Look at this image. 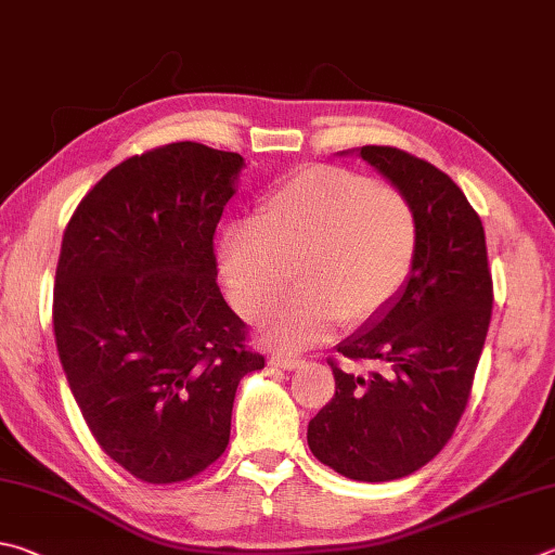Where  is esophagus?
<instances>
[{
    "label": "esophagus",
    "instance_id": "1",
    "mask_svg": "<svg viewBox=\"0 0 555 555\" xmlns=\"http://www.w3.org/2000/svg\"><path fill=\"white\" fill-rule=\"evenodd\" d=\"M270 365H278V367H285V371H295V367L302 365V358L293 356V353H285V351H272L268 358Z\"/></svg>",
    "mask_w": 555,
    "mask_h": 555
}]
</instances>
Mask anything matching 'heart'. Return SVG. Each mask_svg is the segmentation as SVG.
<instances>
[{
	"mask_svg": "<svg viewBox=\"0 0 555 555\" xmlns=\"http://www.w3.org/2000/svg\"><path fill=\"white\" fill-rule=\"evenodd\" d=\"M420 217L412 199L338 165H307L268 194L256 227L238 223L221 238L229 295L250 319L297 295L270 322L280 341L307 344L334 324H363L392 302L412 275Z\"/></svg>",
	"mask_w": 555,
	"mask_h": 555,
	"instance_id": "obj_1",
	"label": "heart"
}]
</instances>
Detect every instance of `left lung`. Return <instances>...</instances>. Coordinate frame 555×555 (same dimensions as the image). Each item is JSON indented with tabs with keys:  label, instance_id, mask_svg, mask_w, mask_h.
Instances as JSON below:
<instances>
[{
	"label": "left lung",
	"instance_id": "8db88e82",
	"mask_svg": "<svg viewBox=\"0 0 555 555\" xmlns=\"http://www.w3.org/2000/svg\"><path fill=\"white\" fill-rule=\"evenodd\" d=\"M358 155L412 199L420 248L412 275L380 314L336 346V392L309 422L307 443L344 478L387 482L439 453L468 404L492 317V275L478 211L449 175L390 145Z\"/></svg>",
	"mask_w": 555,
	"mask_h": 555
}]
</instances>
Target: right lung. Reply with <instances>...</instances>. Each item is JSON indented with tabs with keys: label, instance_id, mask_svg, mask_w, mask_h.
<instances>
[{
	"label": "right lung",
	"instance_id": "right-lung-1",
	"mask_svg": "<svg viewBox=\"0 0 555 555\" xmlns=\"http://www.w3.org/2000/svg\"><path fill=\"white\" fill-rule=\"evenodd\" d=\"M238 153L180 141L124 160L77 204L53 289L57 356L96 443L170 485L227 451L243 375L266 358L217 285L214 231Z\"/></svg>",
	"mask_w": 555,
	"mask_h": 555
}]
</instances>
